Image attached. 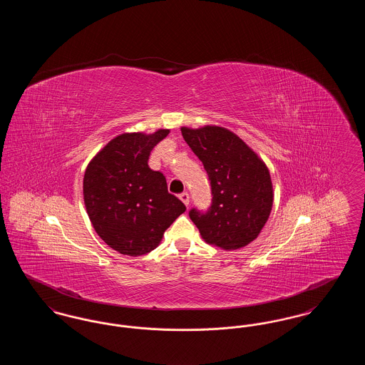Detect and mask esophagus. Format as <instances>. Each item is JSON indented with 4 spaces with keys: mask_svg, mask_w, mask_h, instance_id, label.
I'll return each mask as SVG.
<instances>
[{
    "mask_svg": "<svg viewBox=\"0 0 365 365\" xmlns=\"http://www.w3.org/2000/svg\"><path fill=\"white\" fill-rule=\"evenodd\" d=\"M179 198H180V201H182L186 207H189V204H190V197H189V194H187V192H182V194H179Z\"/></svg>",
    "mask_w": 365,
    "mask_h": 365,
    "instance_id": "esophagus-1",
    "label": "esophagus"
}]
</instances>
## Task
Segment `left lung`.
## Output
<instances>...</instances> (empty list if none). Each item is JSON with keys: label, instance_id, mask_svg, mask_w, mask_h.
Wrapping results in <instances>:
<instances>
[{"label": "left lung", "instance_id": "obj_1", "mask_svg": "<svg viewBox=\"0 0 365 365\" xmlns=\"http://www.w3.org/2000/svg\"><path fill=\"white\" fill-rule=\"evenodd\" d=\"M182 135L207 171L212 205L189 212L209 245L234 250L255 241L274 202L271 175L242 139L219 125L180 128Z\"/></svg>", "mask_w": 365, "mask_h": 365}]
</instances>
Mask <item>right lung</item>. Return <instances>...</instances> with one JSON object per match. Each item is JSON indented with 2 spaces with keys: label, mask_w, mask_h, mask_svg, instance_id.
<instances>
[{
  "label": "right lung",
  "mask_w": 365,
  "mask_h": 365,
  "mask_svg": "<svg viewBox=\"0 0 365 365\" xmlns=\"http://www.w3.org/2000/svg\"><path fill=\"white\" fill-rule=\"evenodd\" d=\"M170 130L125 133L108 142L87 165L83 200L96 232L127 256L156 249L186 207L168 192L165 176L148 165L152 149Z\"/></svg>",
  "instance_id": "1"
}]
</instances>
